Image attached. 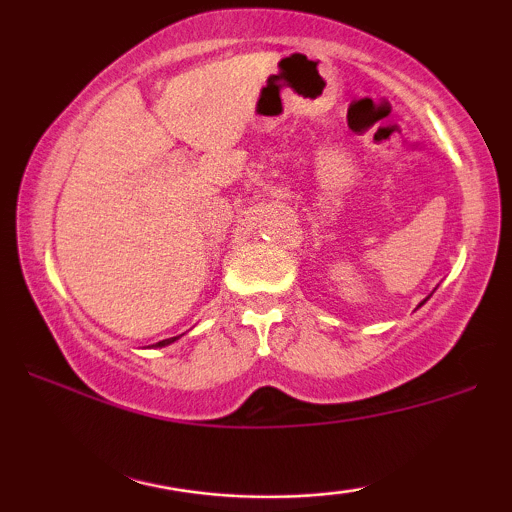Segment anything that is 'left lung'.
<instances>
[{
	"label": "left lung",
	"instance_id": "8db88e82",
	"mask_svg": "<svg viewBox=\"0 0 512 512\" xmlns=\"http://www.w3.org/2000/svg\"><path fill=\"white\" fill-rule=\"evenodd\" d=\"M424 303H426V301H421V303H419V305H424Z\"/></svg>",
	"mask_w": 512,
	"mask_h": 512
}]
</instances>
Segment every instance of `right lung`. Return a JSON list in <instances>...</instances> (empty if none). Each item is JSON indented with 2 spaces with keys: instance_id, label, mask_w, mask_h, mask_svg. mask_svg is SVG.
I'll list each match as a JSON object with an SVG mask.
<instances>
[{
  "instance_id": "1",
  "label": "right lung",
  "mask_w": 512,
  "mask_h": 512,
  "mask_svg": "<svg viewBox=\"0 0 512 512\" xmlns=\"http://www.w3.org/2000/svg\"><path fill=\"white\" fill-rule=\"evenodd\" d=\"M180 337H182V334H180ZM180 337H170V339H163V342H156V344H151V346H156V349H158V346H168V344L178 342V339H180Z\"/></svg>"
}]
</instances>
